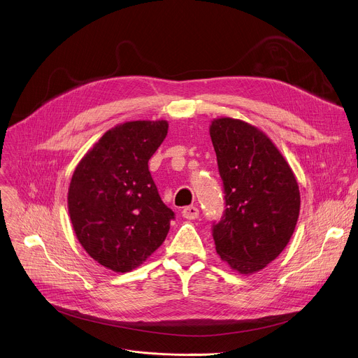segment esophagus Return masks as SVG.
<instances>
[{
	"mask_svg": "<svg viewBox=\"0 0 358 358\" xmlns=\"http://www.w3.org/2000/svg\"><path fill=\"white\" fill-rule=\"evenodd\" d=\"M198 215H199V211H198L196 207L191 206V207H185L182 210V217L187 218V220H196Z\"/></svg>",
	"mask_w": 358,
	"mask_h": 358,
	"instance_id": "esophagus-1",
	"label": "esophagus"
}]
</instances>
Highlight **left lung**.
<instances>
[{
	"label": "left lung",
	"mask_w": 358,
	"mask_h": 358,
	"mask_svg": "<svg viewBox=\"0 0 358 358\" xmlns=\"http://www.w3.org/2000/svg\"><path fill=\"white\" fill-rule=\"evenodd\" d=\"M210 134L225 211L213 224L217 253L242 275L264 269L289 243L300 211L296 177L272 140L238 119H215Z\"/></svg>",
	"instance_id": "obj_1"
}]
</instances>
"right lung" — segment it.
I'll return each instance as SVG.
<instances>
[{
    "label": "right lung",
    "instance_id": "add662e5",
    "mask_svg": "<svg viewBox=\"0 0 358 358\" xmlns=\"http://www.w3.org/2000/svg\"><path fill=\"white\" fill-rule=\"evenodd\" d=\"M167 130L166 120L119 124L100 137L72 176L68 210L76 238L113 272H130L145 262L174 220L148 171Z\"/></svg>",
    "mask_w": 358,
    "mask_h": 358
}]
</instances>
